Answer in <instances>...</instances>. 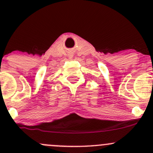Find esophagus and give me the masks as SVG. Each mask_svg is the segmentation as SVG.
Listing matches in <instances>:
<instances>
[{
  "label": "esophagus",
  "mask_w": 153,
  "mask_h": 153,
  "mask_svg": "<svg viewBox=\"0 0 153 153\" xmlns=\"http://www.w3.org/2000/svg\"><path fill=\"white\" fill-rule=\"evenodd\" d=\"M70 56H72V55H70Z\"/></svg>",
  "instance_id": "esophagus-1"
}]
</instances>
